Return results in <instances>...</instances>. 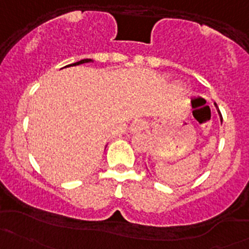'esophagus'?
Listing matches in <instances>:
<instances>
[{"label": "esophagus", "instance_id": "obj_1", "mask_svg": "<svg viewBox=\"0 0 249 249\" xmlns=\"http://www.w3.org/2000/svg\"><path fill=\"white\" fill-rule=\"evenodd\" d=\"M144 129V124L142 122H136L130 126V132L131 134H136V132H141Z\"/></svg>", "mask_w": 249, "mask_h": 249}]
</instances>
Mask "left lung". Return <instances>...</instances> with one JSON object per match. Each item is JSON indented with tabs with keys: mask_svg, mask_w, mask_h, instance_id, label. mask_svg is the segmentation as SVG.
Segmentation results:
<instances>
[{
	"mask_svg": "<svg viewBox=\"0 0 249 249\" xmlns=\"http://www.w3.org/2000/svg\"><path fill=\"white\" fill-rule=\"evenodd\" d=\"M214 106H215V107H217V105H215V104H214ZM217 108H218V107H217Z\"/></svg>",
	"mask_w": 249,
	"mask_h": 249,
	"instance_id": "obj_1",
	"label": "left lung"
}]
</instances>
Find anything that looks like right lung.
Wrapping results in <instances>:
<instances>
[{"mask_svg": "<svg viewBox=\"0 0 249 249\" xmlns=\"http://www.w3.org/2000/svg\"><path fill=\"white\" fill-rule=\"evenodd\" d=\"M88 62H92V59H83V60H79V61H77V62H73V64H71V65H67V66H77V65L88 64Z\"/></svg>", "mask_w": 249, "mask_h": 249, "instance_id": "obj_1", "label": "right lung"}]
</instances>
